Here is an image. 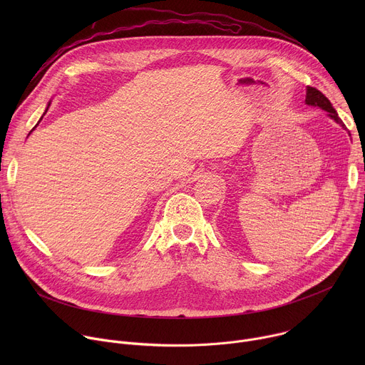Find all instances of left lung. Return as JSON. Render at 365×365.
I'll list each match as a JSON object with an SVG mask.
<instances>
[{
    "mask_svg": "<svg viewBox=\"0 0 365 365\" xmlns=\"http://www.w3.org/2000/svg\"><path fill=\"white\" fill-rule=\"evenodd\" d=\"M304 102L307 103V106H312V107H319V108H322L324 111H327L328 113V115L334 120V121H336L344 130H346L345 128V125H344V123L341 121V118L338 117V114H336V111H335V108L332 107V103H331V101L321 92V91H318L317 88H312V86H307V89H306V99H304Z\"/></svg>",
    "mask_w": 365,
    "mask_h": 365,
    "instance_id": "left-lung-1",
    "label": "left lung"
}]
</instances>
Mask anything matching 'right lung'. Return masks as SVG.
<instances>
[{"label": "right lung", "instance_id": "add662e5", "mask_svg": "<svg viewBox=\"0 0 365 365\" xmlns=\"http://www.w3.org/2000/svg\"><path fill=\"white\" fill-rule=\"evenodd\" d=\"M48 106H50V102L47 103V108H46V111H44V114H46V113H47V110H48ZM44 114H43V115H44ZM41 118H43V117H41ZM41 118H40V121H41ZM40 121H38V123H40ZM38 123H37V125H38ZM34 128H36V127H34ZM34 128H33V130H34ZM33 130H31V131H33ZM31 131H30V133H31Z\"/></svg>", "mask_w": 365, "mask_h": 365}]
</instances>
